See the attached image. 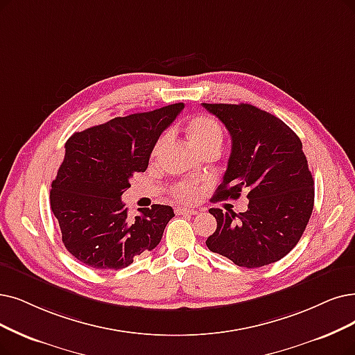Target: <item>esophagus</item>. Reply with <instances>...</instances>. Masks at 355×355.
Wrapping results in <instances>:
<instances>
[{
    "mask_svg": "<svg viewBox=\"0 0 355 355\" xmlns=\"http://www.w3.org/2000/svg\"><path fill=\"white\" fill-rule=\"evenodd\" d=\"M175 211H176V214H180V216H195V214H198L196 209L185 208V207H178Z\"/></svg>",
    "mask_w": 355,
    "mask_h": 355,
    "instance_id": "obj_1",
    "label": "esophagus"
}]
</instances>
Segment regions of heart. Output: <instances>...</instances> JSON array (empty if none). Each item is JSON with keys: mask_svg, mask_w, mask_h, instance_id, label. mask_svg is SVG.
Returning <instances> with one entry per match:
<instances>
[{"mask_svg": "<svg viewBox=\"0 0 355 355\" xmlns=\"http://www.w3.org/2000/svg\"><path fill=\"white\" fill-rule=\"evenodd\" d=\"M187 134L189 137L191 144L195 147L198 153H202L207 150H221L223 146V128L221 125L209 115H196L189 119L187 125ZM167 134H162L153 147L151 154L157 155L160 150L167 143ZM173 195L180 201H192L196 196V187L188 182H180L172 188Z\"/></svg>", "mask_w": 355, "mask_h": 355, "instance_id": "1", "label": "heart"}]
</instances>
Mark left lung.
Returning <instances> with one entry per match:
<instances>
[{"label":"left lung","instance_id":"1","mask_svg":"<svg viewBox=\"0 0 355 355\" xmlns=\"http://www.w3.org/2000/svg\"><path fill=\"white\" fill-rule=\"evenodd\" d=\"M232 137V153L214 200L248 193L245 212L211 208L217 230L207 246L239 266L259 268L299 243L313 211L315 182L300 138L279 118L248 103H202Z\"/></svg>","mask_w":355,"mask_h":355}]
</instances>
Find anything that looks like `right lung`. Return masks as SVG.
Wrapping results in <instances>:
<instances>
[{"mask_svg":"<svg viewBox=\"0 0 355 355\" xmlns=\"http://www.w3.org/2000/svg\"><path fill=\"white\" fill-rule=\"evenodd\" d=\"M183 107L115 118L68 138L49 198L62 243L80 262L121 269L160 243L173 208L154 204L131 218L121 196L135 173L146 172L155 141Z\"/></svg>","mask_w":355,"mask_h":355,"instance_id":"obj_1","label":"right lung"}]
</instances>
